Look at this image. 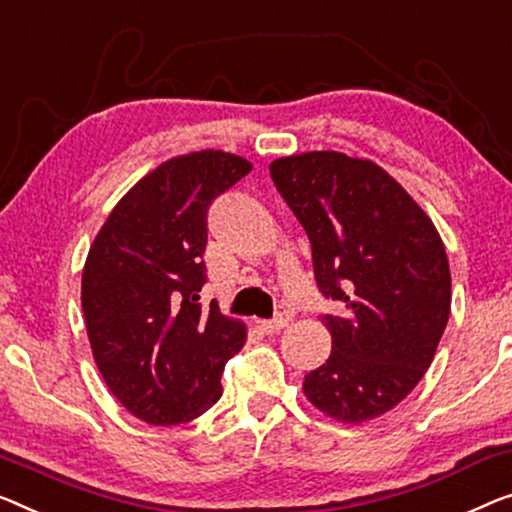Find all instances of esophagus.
Wrapping results in <instances>:
<instances>
[{
  "label": "esophagus",
  "instance_id": "34e87169",
  "mask_svg": "<svg viewBox=\"0 0 512 512\" xmlns=\"http://www.w3.org/2000/svg\"><path fill=\"white\" fill-rule=\"evenodd\" d=\"M287 322H289V317L282 315V312H280V315H276L273 319H264V322H262V331L269 333V335L280 333V331L287 326Z\"/></svg>",
  "mask_w": 512,
  "mask_h": 512
}]
</instances>
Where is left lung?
<instances>
[{
	"label": "left lung",
	"instance_id": "obj_1",
	"mask_svg": "<svg viewBox=\"0 0 512 512\" xmlns=\"http://www.w3.org/2000/svg\"><path fill=\"white\" fill-rule=\"evenodd\" d=\"M271 179L312 246L333 347L303 393L345 423L386 414L414 391L451 315V269L425 211L372 160L338 151L278 158Z\"/></svg>",
	"mask_w": 512,
	"mask_h": 512
}]
</instances>
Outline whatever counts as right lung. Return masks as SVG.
Here are the masks:
<instances>
[{"label": "right lung", "mask_w": 512, "mask_h": 512, "mask_svg": "<svg viewBox=\"0 0 512 512\" xmlns=\"http://www.w3.org/2000/svg\"><path fill=\"white\" fill-rule=\"evenodd\" d=\"M253 170L225 151L158 165L112 209L82 271V310L105 384L151 425L193 421L223 395L246 326L202 308L211 202Z\"/></svg>", "instance_id": "right-lung-1"}]
</instances>
